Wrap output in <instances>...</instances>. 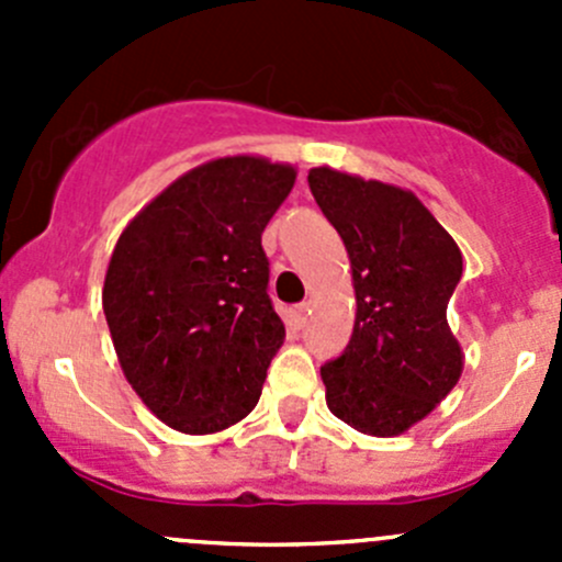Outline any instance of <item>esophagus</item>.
Here are the masks:
<instances>
[{
  "label": "esophagus",
  "instance_id": "1",
  "mask_svg": "<svg viewBox=\"0 0 562 562\" xmlns=\"http://www.w3.org/2000/svg\"><path fill=\"white\" fill-rule=\"evenodd\" d=\"M307 313H310V304H296V307L291 310V326L293 328H302L304 323H307Z\"/></svg>",
  "mask_w": 562,
  "mask_h": 562
}]
</instances>
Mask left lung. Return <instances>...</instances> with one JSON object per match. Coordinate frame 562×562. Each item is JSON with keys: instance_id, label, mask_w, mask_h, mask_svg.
<instances>
[{"instance_id": "obj_1", "label": "left lung", "mask_w": 562, "mask_h": 562, "mask_svg": "<svg viewBox=\"0 0 562 562\" xmlns=\"http://www.w3.org/2000/svg\"><path fill=\"white\" fill-rule=\"evenodd\" d=\"M307 181L342 236L356 291L348 348L321 367L326 405L359 432L394 438L462 375V348L446 321L462 252L411 190L334 168H313Z\"/></svg>"}]
</instances>
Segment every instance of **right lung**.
Wrapping results in <instances>:
<instances>
[{
    "label": "right lung",
    "instance_id": "add662e5",
    "mask_svg": "<svg viewBox=\"0 0 562 562\" xmlns=\"http://www.w3.org/2000/svg\"><path fill=\"white\" fill-rule=\"evenodd\" d=\"M296 171L220 157L179 176L122 231L103 310L124 378L168 427L212 435L260 400L285 339L260 234Z\"/></svg>",
    "mask_w": 562,
    "mask_h": 562
}]
</instances>
